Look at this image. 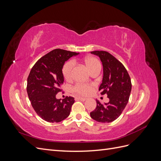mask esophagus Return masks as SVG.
I'll list each match as a JSON object with an SVG mask.
<instances>
[{"label": "esophagus", "instance_id": "esophagus-1", "mask_svg": "<svg viewBox=\"0 0 161 161\" xmlns=\"http://www.w3.org/2000/svg\"><path fill=\"white\" fill-rule=\"evenodd\" d=\"M76 99H79L80 101H85V100H86V98H84V97H77Z\"/></svg>", "mask_w": 161, "mask_h": 161}]
</instances>
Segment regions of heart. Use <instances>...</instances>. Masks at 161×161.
<instances>
[{
    "label": "heart",
    "instance_id": "obj_1",
    "mask_svg": "<svg viewBox=\"0 0 161 161\" xmlns=\"http://www.w3.org/2000/svg\"><path fill=\"white\" fill-rule=\"evenodd\" d=\"M84 64L88 70L92 73L95 70H101V64L97 58L93 56H87L84 58ZM74 64L72 61H68L63 65L62 73L63 77L66 80H70L72 79V69ZM93 85L90 84H76L72 88V92L80 95H88L91 92Z\"/></svg>",
    "mask_w": 161,
    "mask_h": 161
}]
</instances>
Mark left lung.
<instances>
[{
    "label": "left lung",
    "instance_id": "left-lung-1",
    "mask_svg": "<svg viewBox=\"0 0 161 161\" xmlns=\"http://www.w3.org/2000/svg\"><path fill=\"white\" fill-rule=\"evenodd\" d=\"M98 56L103 67V77L99 91L108 95L109 101L104 105L98 100L97 107L91 111V118L101 123H109L121 114L128 103L131 90L130 75L122 63L106 51H93Z\"/></svg>",
    "mask_w": 161,
    "mask_h": 161
}]
</instances>
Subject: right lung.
Segmentation results:
<instances>
[{
	"label": "right lung",
	"mask_w": 161,
	"mask_h": 161,
	"mask_svg": "<svg viewBox=\"0 0 161 161\" xmlns=\"http://www.w3.org/2000/svg\"><path fill=\"white\" fill-rule=\"evenodd\" d=\"M79 53L55 49L39 59L27 78V92L33 108L47 122H60L69 115L75 103L72 97L61 101L56 95L64 82L62 69L64 62Z\"/></svg>",
	"instance_id": "1"
}]
</instances>
